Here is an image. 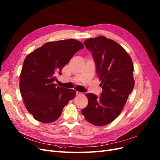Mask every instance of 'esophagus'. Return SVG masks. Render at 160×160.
Returning a JSON list of instances; mask_svg holds the SVG:
<instances>
[{
  "label": "esophagus",
  "instance_id": "esophagus-1",
  "mask_svg": "<svg viewBox=\"0 0 160 160\" xmlns=\"http://www.w3.org/2000/svg\"><path fill=\"white\" fill-rule=\"evenodd\" d=\"M76 94L77 96H80V95H82V94H83V93H82V92H78V91H76Z\"/></svg>",
  "mask_w": 160,
  "mask_h": 160
}]
</instances>
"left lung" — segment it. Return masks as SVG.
<instances>
[{"label": "left lung", "instance_id": "8db88e82", "mask_svg": "<svg viewBox=\"0 0 160 160\" xmlns=\"http://www.w3.org/2000/svg\"><path fill=\"white\" fill-rule=\"evenodd\" d=\"M84 43L92 55L102 92L100 97L86 94L88 104L82 114L91 124L106 125L119 115L133 89V62L119 44L104 36Z\"/></svg>", "mask_w": 160, "mask_h": 160}]
</instances>
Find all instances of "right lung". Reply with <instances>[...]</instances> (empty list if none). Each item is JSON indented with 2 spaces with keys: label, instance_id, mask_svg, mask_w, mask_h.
I'll return each mask as SVG.
<instances>
[{
  "label": "right lung",
  "instance_id": "add662e5",
  "mask_svg": "<svg viewBox=\"0 0 160 160\" xmlns=\"http://www.w3.org/2000/svg\"><path fill=\"white\" fill-rule=\"evenodd\" d=\"M84 45L70 39L51 42L29 54L20 75V92L27 110L43 123L56 121L76 96L74 90L56 86V76Z\"/></svg>",
  "mask_w": 160,
  "mask_h": 160
}]
</instances>
